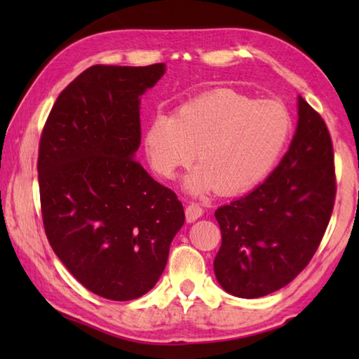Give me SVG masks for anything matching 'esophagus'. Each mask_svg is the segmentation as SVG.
<instances>
[{
	"label": "esophagus",
	"instance_id": "obj_1",
	"mask_svg": "<svg viewBox=\"0 0 359 359\" xmlns=\"http://www.w3.org/2000/svg\"><path fill=\"white\" fill-rule=\"evenodd\" d=\"M203 214H204V209L199 204H196V203L188 204L187 209H185V217H187V222L188 223L198 220L199 217H203Z\"/></svg>",
	"mask_w": 359,
	"mask_h": 359
}]
</instances>
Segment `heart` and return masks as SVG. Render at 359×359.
<instances>
[{"mask_svg":"<svg viewBox=\"0 0 359 359\" xmlns=\"http://www.w3.org/2000/svg\"><path fill=\"white\" fill-rule=\"evenodd\" d=\"M291 131L293 117L280 101H257L220 88L184 102L174 115L156 112L145 130L144 149L161 179H174L196 154L201 165L185 179L190 193L217 188L238 194L272 171Z\"/></svg>","mask_w":359,"mask_h":359,"instance_id":"b5f03b06","label":"heart"}]
</instances>
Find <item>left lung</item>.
<instances>
[{
  "mask_svg": "<svg viewBox=\"0 0 359 359\" xmlns=\"http://www.w3.org/2000/svg\"><path fill=\"white\" fill-rule=\"evenodd\" d=\"M296 135L263 184L215 210L222 247L214 259L218 283L252 299L283 288L317 252L336 201L330 130L299 96Z\"/></svg>",
  "mask_w": 359,
  "mask_h": 359,
  "instance_id": "left-lung-1",
  "label": "left lung"
}]
</instances>
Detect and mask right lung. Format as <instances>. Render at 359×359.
<instances>
[{
  "mask_svg": "<svg viewBox=\"0 0 359 359\" xmlns=\"http://www.w3.org/2000/svg\"><path fill=\"white\" fill-rule=\"evenodd\" d=\"M163 74L165 63L90 66L58 95L41 133L48 244L85 288L111 301L155 287L185 222L177 194L135 160L139 96Z\"/></svg>",
  "mask_w": 359,
  "mask_h": 359,
  "instance_id": "obj_1",
  "label": "right lung"
}]
</instances>
